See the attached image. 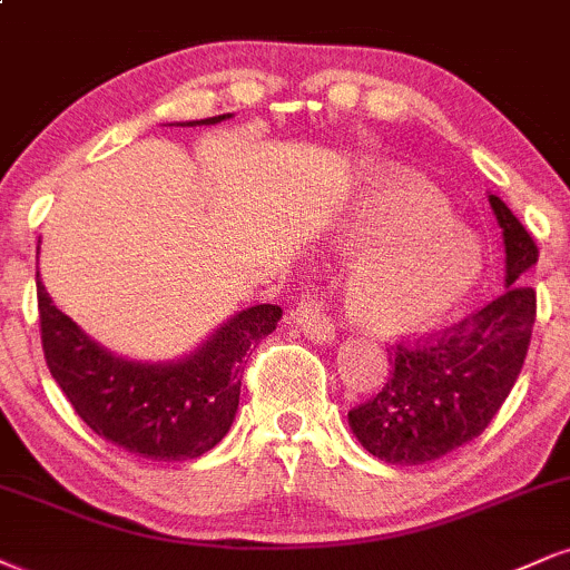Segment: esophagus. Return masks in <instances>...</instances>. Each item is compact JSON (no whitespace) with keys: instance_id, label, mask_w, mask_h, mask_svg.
<instances>
[{"instance_id":"esophagus-1","label":"esophagus","mask_w":570,"mask_h":570,"mask_svg":"<svg viewBox=\"0 0 570 570\" xmlns=\"http://www.w3.org/2000/svg\"><path fill=\"white\" fill-rule=\"evenodd\" d=\"M293 322H296L301 333L314 343H330L335 341V325L333 317L327 314L325 301L312 293H301V301L293 308Z\"/></svg>"}]
</instances>
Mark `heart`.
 <instances>
[{"label":"heart","instance_id":"obj_1","mask_svg":"<svg viewBox=\"0 0 570 570\" xmlns=\"http://www.w3.org/2000/svg\"><path fill=\"white\" fill-rule=\"evenodd\" d=\"M346 253L343 301L377 333H417L446 320L481 272L475 237L439 193L399 171H377L330 229Z\"/></svg>","mask_w":570,"mask_h":570}]
</instances>
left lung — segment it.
<instances>
[{"instance_id": "8db88e82", "label": "left lung", "mask_w": 570, "mask_h": 570, "mask_svg": "<svg viewBox=\"0 0 570 570\" xmlns=\"http://www.w3.org/2000/svg\"><path fill=\"white\" fill-rule=\"evenodd\" d=\"M504 237L508 291L444 333L391 346L381 393L348 412L360 444L391 465H425L487 431L529 354L537 293L523 274L539 248L518 216L489 195Z\"/></svg>"}]
</instances>
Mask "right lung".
Returning a JSON list of instances; mask_svg holds the SVG:
<instances>
[{
    "mask_svg": "<svg viewBox=\"0 0 570 570\" xmlns=\"http://www.w3.org/2000/svg\"><path fill=\"white\" fill-rule=\"evenodd\" d=\"M229 114L195 124H219ZM41 348L55 383L100 439L174 462L206 454L227 435L240 404L250 348L277 327L283 308L258 304L224 322L195 354L179 362L121 360L89 338L52 304L37 272Z\"/></svg>",
    "mask_w": 570,
    "mask_h": 570,
    "instance_id": "right-lung-1",
    "label": "right lung"
}]
</instances>
